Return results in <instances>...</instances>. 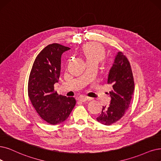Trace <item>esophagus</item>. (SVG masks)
I'll return each instance as SVG.
<instances>
[{
	"instance_id": "obj_1",
	"label": "esophagus",
	"mask_w": 161,
	"mask_h": 161,
	"mask_svg": "<svg viewBox=\"0 0 161 161\" xmlns=\"http://www.w3.org/2000/svg\"><path fill=\"white\" fill-rule=\"evenodd\" d=\"M80 101L82 102H86L87 100H90V98L87 97V96H81V97L79 98V99Z\"/></svg>"
}]
</instances>
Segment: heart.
Returning a JSON list of instances; mask_svg holds the SVG:
<instances>
[{"label": "heart", "instance_id": "1", "mask_svg": "<svg viewBox=\"0 0 161 161\" xmlns=\"http://www.w3.org/2000/svg\"><path fill=\"white\" fill-rule=\"evenodd\" d=\"M82 52L86 62H95L98 63L104 59L105 51L100 45L95 43H88L82 47Z\"/></svg>", "mask_w": 161, "mask_h": 161}]
</instances>
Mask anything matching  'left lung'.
Instances as JSON below:
<instances>
[{
	"label": "left lung",
	"mask_w": 161,
	"mask_h": 161,
	"mask_svg": "<svg viewBox=\"0 0 161 161\" xmlns=\"http://www.w3.org/2000/svg\"><path fill=\"white\" fill-rule=\"evenodd\" d=\"M107 82L113 88L110 92V104L102 107V112L96 119L103 125H110L124 115L130 106L135 88L130 63L120 51L115 56Z\"/></svg>",
	"instance_id": "8db88e82"
}]
</instances>
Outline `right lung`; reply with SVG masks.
<instances>
[{"mask_svg":"<svg viewBox=\"0 0 161 161\" xmlns=\"http://www.w3.org/2000/svg\"><path fill=\"white\" fill-rule=\"evenodd\" d=\"M58 43L49 44L38 54L28 80V96L40 116L51 125L65 121L76 104L73 97L59 95L54 91L61 71L62 54L69 49Z\"/></svg>","mask_w":161,"mask_h":161,"instance_id":"1","label":"right lung"}]
</instances>
